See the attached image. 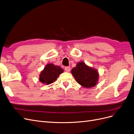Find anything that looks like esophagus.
Here are the masks:
<instances>
[{"instance_id":"34e87169","label":"esophagus","mask_w":134,"mask_h":134,"mask_svg":"<svg viewBox=\"0 0 134 134\" xmlns=\"http://www.w3.org/2000/svg\"><path fill=\"white\" fill-rule=\"evenodd\" d=\"M64 69H65V70L67 72L70 71V66H66V67H65V68H64Z\"/></svg>"}]
</instances>
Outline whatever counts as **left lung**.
<instances>
[{"mask_svg": "<svg viewBox=\"0 0 134 134\" xmlns=\"http://www.w3.org/2000/svg\"><path fill=\"white\" fill-rule=\"evenodd\" d=\"M71 74L78 84L89 88L96 85L99 77L98 71L83 62L78 63L76 66L72 69Z\"/></svg>", "mask_w": 134, "mask_h": 134, "instance_id": "1", "label": "left lung"}]
</instances>
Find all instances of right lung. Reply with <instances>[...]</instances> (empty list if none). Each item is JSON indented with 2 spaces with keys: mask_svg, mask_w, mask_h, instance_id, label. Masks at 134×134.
I'll use <instances>...</instances> for the list:
<instances>
[{
  "mask_svg": "<svg viewBox=\"0 0 134 134\" xmlns=\"http://www.w3.org/2000/svg\"><path fill=\"white\" fill-rule=\"evenodd\" d=\"M63 69L53 64L47 65L40 74L39 80L45 84H52L57 79L59 75L63 72Z\"/></svg>",
  "mask_w": 134,
  "mask_h": 134,
  "instance_id": "1",
  "label": "right lung"
}]
</instances>
